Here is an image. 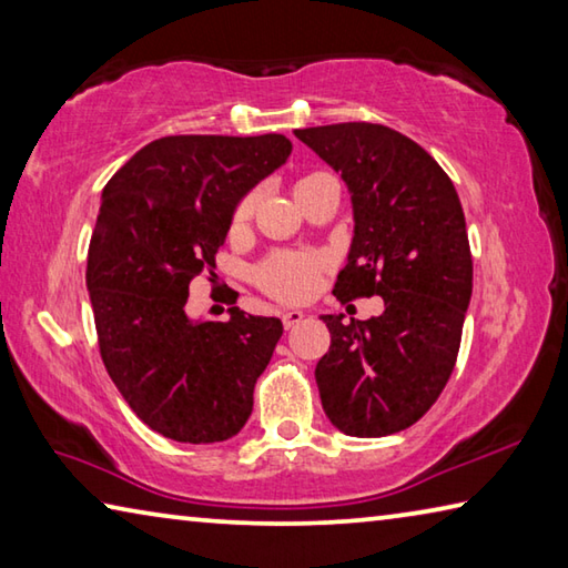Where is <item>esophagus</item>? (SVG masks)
<instances>
[{
  "mask_svg": "<svg viewBox=\"0 0 568 568\" xmlns=\"http://www.w3.org/2000/svg\"><path fill=\"white\" fill-rule=\"evenodd\" d=\"M303 318H305L303 311H283V313H281V321H283V325H285L287 331L295 328L297 323H303Z\"/></svg>",
  "mask_w": 568,
  "mask_h": 568,
  "instance_id": "1",
  "label": "esophagus"
}]
</instances>
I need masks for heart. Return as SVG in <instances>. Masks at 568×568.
<instances>
[{
    "mask_svg": "<svg viewBox=\"0 0 568 568\" xmlns=\"http://www.w3.org/2000/svg\"><path fill=\"white\" fill-rule=\"evenodd\" d=\"M318 175L321 172L297 180L295 195L307 185V182ZM253 210H255V195L250 192V195H245L237 203L233 223L245 225L247 220L253 217ZM321 273H323V261L318 255H313V253H273L267 261L257 265L255 281L267 295L275 297V301L301 303V301H305V297H311L315 293V287H318V283H321Z\"/></svg>",
    "mask_w": 568,
    "mask_h": 568,
    "instance_id": "b5f03b06",
    "label": "heart"
}]
</instances>
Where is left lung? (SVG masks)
<instances>
[{
    "mask_svg": "<svg viewBox=\"0 0 568 568\" xmlns=\"http://www.w3.org/2000/svg\"><path fill=\"white\" fill-rule=\"evenodd\" d=\"M295 138L351 192L353 243L333 295L383 297L378 318L323 315L331 331L315 365L323 410L345 436L398 434L454 373L474 291L464 207L438 162L386 124H323Z\"/></svg>",
    "mask_w": 568,
    "mask_h": 568,
    "instance_id": "1",
    "label": "left lung"
}]
</instances>
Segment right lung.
Here are the masks:
<instances>
[{"mask_svg":"<svg viewBox=\"0 0 568 568\" xmlns=\"http://www.w3.org/2000/svg\"><path fill=\"white\" fill-rule=\"evenodd\" d=\"M285 134H170L124 162L102 190L88 253L100 355L142 423L180 444L233 438L283 323L192 321L190 281L210 267L233 213L291 155Z\"/></svg>","mask_w":568,"mask_h":568,"instance_id":"add662e5","label":"right lung"}]
</instances>
